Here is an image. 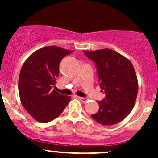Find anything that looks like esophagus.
Masks as SVG:
<instances>
[{
    "label": "esophagus",
    "mask_w": 158,
    "mask_h": 158,
    "mask_svg": "<svg viewBox=\"0 0 158 158\" xmlns=\"http://www.w3.org/2000/svg\"><path fill=\"white\" fill-rule=\"evenodd\" d=\"M79 99H80L81 102H84V103L86 102L87 100H88V99H87L86 97H79Z\"/></svg>",
    "instance_id": "esophagus-1"
}]
</instances>
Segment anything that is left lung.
Listing matches in <instances>:
<instances>
[{"label":"left lung","mask_w":158,"mask_h":158,"mask_svg":"<svg viewBox=\"0 0 158 158\" xmlns=\"http://www.w3.org/2000/svg\"><path fill=\"white\" fill-rule=\"evenodd\" d=\"M95 63L98 81L105 99L97 101L99 108L92 118L103 126H112L131 111L137 99L138 82L135 68L128 59L110 49L83 50Z\"/></svg>","instance_id":"1"}]
</instances>
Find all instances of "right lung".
Returning <instances> with one entry per match:
<instances>
[{"label": "right lung", "mask_w": 158, "mask_h": 158, "mask_svg": "<svg viewBox=\"0 0 158 158\" xmlns=\"http://www.w3.org/2000/svg\"><path fill=\"white\" fill-rule=\"evenodd\" d=\"M72 50L49 46L34 52L20 71L19 92L23 108L40 123H48L62 113L70 97L52 88L59 77L61 59Z\"/></svg>", "instance_id": "add662e5"}]
</instances>
